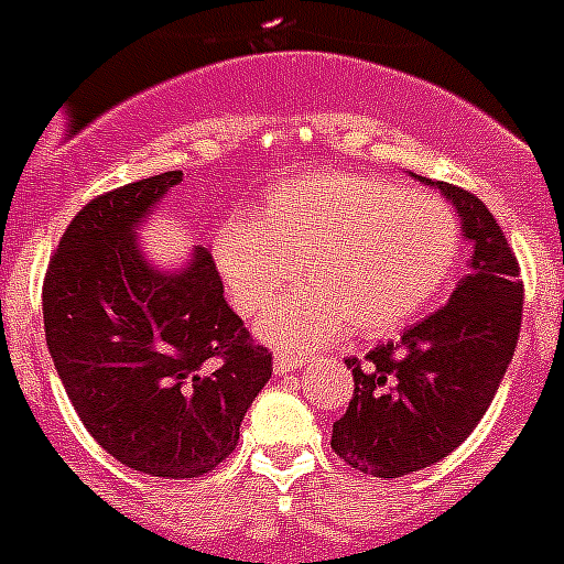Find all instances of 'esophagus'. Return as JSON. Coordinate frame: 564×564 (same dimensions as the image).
<instances>
[{
  "mask_svg": "<svg viewBox=\"0 0 564 564\" xmlns=\"http://www.w3.org/2000/svg\"><path fill=\"white\" fill-rule=\"evenodd\" d=\"M306 356H295V354H274V373H290V370L304 368Z\"/></svg>",
  "mask_w": 564,
  "mask_h": 564,
  "instance_id": "esophagus-1",
  "label": "esophagus"
}]
</instances>
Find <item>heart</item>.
<instances>
[{
  "label": "heart",
  "mask_w": 564,
  "mask_h": 564,
  "mask_svg": "<svg viewBox=\"0 0 564 564\" xmlns=\"http://www.w3.org/2000/svg\"><path fill=\"white\" fill-rule=\"evenodd\" d=\"M460 223L441 196L377 176L324 173L283 182L258 219L231 217L214 235V260L242 315H260L272 345L322 347L350 327L388 336L434 304L455 272Z\"/></svg>",
  "instance_id": "1"
}]
</instances>
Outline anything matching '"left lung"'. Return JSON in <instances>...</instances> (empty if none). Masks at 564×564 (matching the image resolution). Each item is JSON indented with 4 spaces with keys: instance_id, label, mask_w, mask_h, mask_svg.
<instances>
[{
    "instance_id": "left-lung-1",
    "label": "left lung",
    "mask_w": 564,
    "mask_h": 564,
    "mask_svg": "<svg viewBox=\"0 0 564 564\" xmlns=\"http://www.w3.org/2000/svg\"><path fill=\"white\" fill-rule=\"evenodd\" d=\"M437 187L473 242V272L400 341L345 359L354 397L333 423V448L373 478H402L460 446L487 414L519 341L524 286L505 231L475 194L448 182Z\"/></svg>"
}]
</instances>
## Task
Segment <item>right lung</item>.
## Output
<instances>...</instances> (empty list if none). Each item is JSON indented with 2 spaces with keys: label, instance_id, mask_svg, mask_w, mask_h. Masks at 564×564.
Wrapping results in <instances>:
<instances>
[{
  "label": "right lung",
  "instance_id": "obj_1",
  "mask_svg": "<svg viewBox=\"0 0 564 564\" xmlns=\"http://www.w3.org/2000/svg\"><path fill=\"white\" fill-rule=\"evenodd\" d=\"M178 182L167 171L86 203L43 281L45 345L77 416L116 460L155 478L223 464L272 377L205 246L182 272L141 254L139 226Z\"/></svg>",
  "mask_w": 564,
  "mask_h": 564
}]
</instances>
